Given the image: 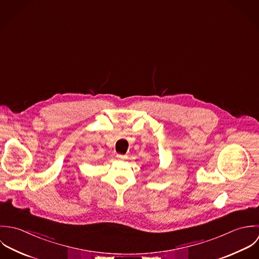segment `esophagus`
<instances>
[{"label": "esophagus", "mask_w": 259, "mask_h": 259, "mask_svg": "<svg viewBox=\"0 0 259 259\" xmlns=\"http://www.w3.org/2000/svg\"><path fill=\"white\" fill-rule=\"evenodd\" d=\"M116 157H117L119 160H124V159H126V158H127V156L122 155V154H117Z\"/></svg>", "instance_id": "34e87169"}]
</instances>
